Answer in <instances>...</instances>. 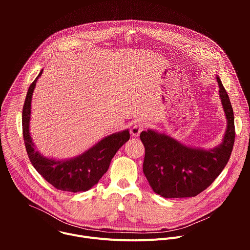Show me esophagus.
Returning <instances> with one entry per match:
<instances>
[{
    "label": "esophagus",
    "instance_id": "34e87169",
    "mask_svg": "<svg viewBox=\"0 0 250 250\" xmlns=\"http://www.w3.org/2000/svg\"><path fill=\"white\" fill-rule=\"evenodd\" d=\"M145 128H146V125H145L144 123H137V124H135V125L131 127L130 133L132 134V136L137 137V136H139L140 132H141L142 130H144Z\"/></svg>",
    "mask_w": 250,
    "mask_h": 250
}]
</instances>
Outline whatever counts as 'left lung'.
<instances>
[{
    "instance_id": "obj_1",
    "label": "left lung",
    "mask_w": 250,
    "mask_h": 250,
    "mask_svg": "<svg viewBox=\"0 0 250 250\" xmlns=\"http://www.w3.org/2000/svg\"><path fill=\"white\" fill-rule=\"evenodd\" d=\"M219 95L227 119L222 142L210 149L189 146L174 137L148 128L140 133L146 147L144 173L163 198L195 197L206 190L226 167L234 144V117L229 95L220 79Z\"/></svg>"
}]
</instances>
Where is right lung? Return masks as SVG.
Here are the masks:
<instances>
[{
	"mask_svg": "<svg viewBox=\"0 0 250 250\" xmlns=\"http://www.w3.org/2000/svg\"><path fill=\"white\" fill-rule=\"evenodd\" d=\"M42 71L29 86L22 109V133L28 158L35 170L56 189L73 193L88 191L108 171L117 151L129 139V130L106 135L72 158L55 159L42 155L35 147L29 131L32 94Z\"/></svg>",
	"mask_w": 250,
	"mask_h": 250,
	"instance_id": "obj_1",
	"label": "right lung"
}]
</instances>
